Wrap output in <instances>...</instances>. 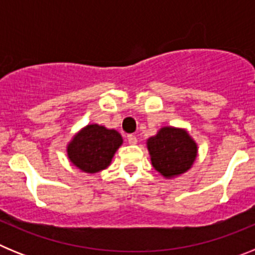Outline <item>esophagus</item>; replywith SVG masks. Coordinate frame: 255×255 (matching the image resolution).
Returning a JSON list of instances; mask_svg holds the SVG:
<instances>
[{"label": "esophagus", "mask_w": 255, "mask_h": 255, "mask_svg": "<svg viewBox=\"0 0 255 255\" xmlns=\"http://www.w3.org/2000/svg\"><path fill=\"white\" fill-rule=\"evenodd\" d=\"M128 141H129V144L134 145V144L138 143V139H136L135 135H128Z\"/></svg>", "instance_id": "34e87169"}]
</instances>
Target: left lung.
Returning a JSON list of instances; mask_svg holds the SVG:
<instances>
[{"label": "left lung", "mask_w": 255, "mask_h": 255, "mask_svg": "<svg viewBox=\"0 0 255 255\" xmlns=\"http://www.w3.org/2000/svg\"><path fill=\"white\" fill-rule=\"evenodd\" d=\"M152 166L164 179L188 172L198 157V144L182 128L163 126L147 140Z\"/></svg>", "instance_id": "8db88e82"}]
</instances>
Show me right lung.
<instances>
[{"label":"right lung","instance_id":"right-lung-1","mask_svg":"<svg viewBox=\"0 0 255 255\" xmlns=\"http://www.w3.org/2000/svg\"><path fill=\"white\" fill-rule=\"evenodd\" d=\"M123 143V136L115 129L89 124L67 143V158L82 172L97 173L111 164L115 153Z\"/></svg>","mask_w":255,"mask_h":255}]
</instances>
